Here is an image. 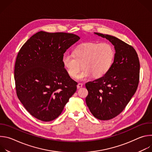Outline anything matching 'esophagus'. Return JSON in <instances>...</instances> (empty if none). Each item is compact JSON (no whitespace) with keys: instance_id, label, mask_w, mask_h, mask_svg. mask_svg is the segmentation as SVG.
<instances>
[{"instance_id":"34e87169","label":"esophagus","mask_w":152,"mask_h":152,"mask_svg":"<svg viewBox=\"0 0 152 152\" xmlns=\"http://www.w3.org/2000/svg\"><path fill=\"white\" fill-rule=\"evenodd\" d=\"M82 86H83V83H79L77 85V89H79V88H82Z\"/></svg>"}]
</instances>
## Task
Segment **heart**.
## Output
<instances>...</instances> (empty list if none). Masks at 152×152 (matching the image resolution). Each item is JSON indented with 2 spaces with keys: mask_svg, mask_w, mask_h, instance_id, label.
<instances>
[{
  "mask_svg": "<svg viewBox=\"0 0 152 152\" xmlns=\"http://www.w3.org/2000/svg\"><path fill=\"white\" fill-rule=\"evenodd\" d=\"M114 49L109 42H87L76 48L73 55L65 53L62 57L64 68L71 77L86 80L92 75L96 78L104 76L110 70L114 58Z\"/></svg>",
  "mask_w": 152,
  "mask_h": 152,
  "instance_id": "1",
  "label": "heart"
}]
</instances>
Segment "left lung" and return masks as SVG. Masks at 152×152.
<instances>
[{
    "label": "left lung",
    "mask_w": 152,
    "mask_h": 152,
    "mask_svg": "<svg viewBox=\"0 0 152 152\" xmlns=\"http://www.w3.org/2000/svg\"><path fill=\"white\" fill-rule=\"evenodd\" d=\"M114 46L112 66L104 76L85 84L88 94L86 103L91 114L100 120L120 114L135 93L140 79V61L134 48L117 37L100 33Z\"/></svg>",
    "instance_id": "8db88e82"
}]
</instances>
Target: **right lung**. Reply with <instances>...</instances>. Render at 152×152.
Listing matches in <instances>:
<instances>
[{"label": "right lung", "instance_id": "obj_1", "mask_svg": "<svg viewBox=\"0 0 152 152\" xmlns=\"http://www.w3.org/2000/svg\"><path fill=\"white\" fill-rule=\"evenodd\" d=\"M79 39L73 34L40 31L19 50L14 67L16 93L35 118L55 120L76 92L77 83L64 68L62 57Z\"/></svg>", "mask_w": 152, "mask_h": 152}]
</instances>
